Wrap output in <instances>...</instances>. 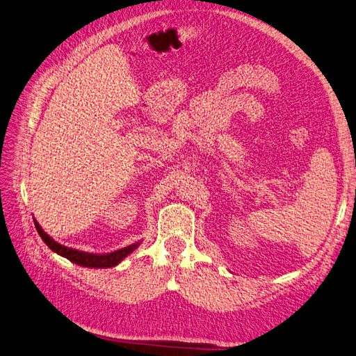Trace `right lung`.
I'll return each mask as SVG.
<instances>
[{
    "label": "right lung",
    "instance_id": "add662e5",
    "mask_svg": "<svg viewBox=\"0 0 356 356\" xmlns=\"http://www.w3.org/2000/svg\"><path fill=\"white\" fill-rule=\"evenodd\" d=\"M33 220H34V218H33ZM34 225H35V230H38V233L40 234V238L43 239V242L49 247V250H52L54 252H57L58 256L70 260L72 263H75V265L84 266V268H96V269L114 268L141 245V241H136L131 245H127V247H123L120 250H115V251H111V252H102V254L86 252V251H81V250H76V248L66 247V245H61L57 241H54L51 236L42 229L40 224L35 220H34Z\"/></svg>",
    "mask_w": 356,
    "mask_h": 356
}]
</instances>
